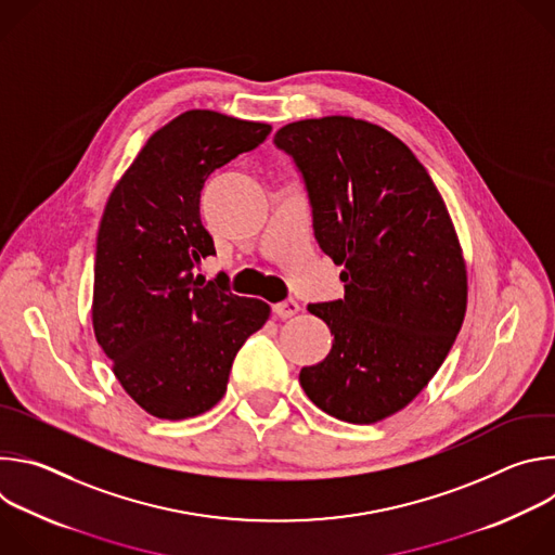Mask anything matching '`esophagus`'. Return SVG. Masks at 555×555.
Here are the masks:
<instances>
[{"instance_id": "1", "label": "esophagus", "mask_w": 555, "mask_h": 555, "mask_svg": "<svg viewBox=\"0 0 555 555\" xmlns=\"http://www.w3.org/2000/svg\"><path fill=\"white\" fill-rule=\"evenodd\" d=\"M298 309H300V305L296 302V300H283V302H279V305H274V313L279 315V319H292L294 313H298Z\"/></svg>"}]
</instances>
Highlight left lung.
<instances>
[{"mask_svg":"<svg viewBox=\"0 0 555 555\" xmlns=\"http://www.w3.org/2000/svg\"><path fill=\"white\" fill-rule=\"evenodd\" d=\"M274 144L302 178L315 242L345 266V298L307 305L334 343L300 386L327 415L375 424L417 398L461 330L467 279L450 215L415 153L377 125L298 120Z\"/></svg>","mask_w":555,"mask_h":555,"instance_id":"left-lung-1","label":"left lung"}]
</instances>
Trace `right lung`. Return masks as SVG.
<instances>
[{"mask_svg": "<svg viewBox=\"0 0 555 555\" xmlns=\"http://www.w3.org/2000/svg\"><path fill=\"white\" fill-rule=\"evenodd\" d=\"M272 127L210 109L155 131L114 186L96 236L94 334L129 398L149 415L186 420L225 392L232 360L270 307L204 281L215 255L199 219L208 176L257 149Z\"/></svg>", "mask_w": 555, "mask_h": 555, "instance_id": "1", "label": "right lung"}]
</instances>
